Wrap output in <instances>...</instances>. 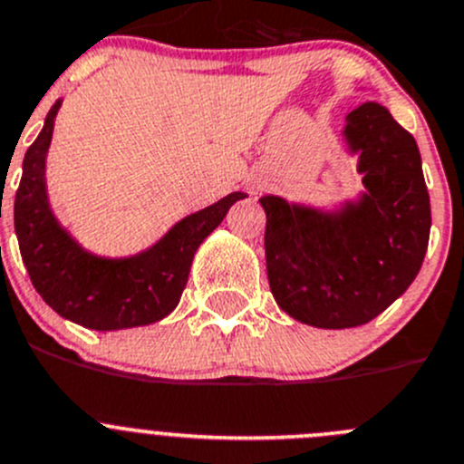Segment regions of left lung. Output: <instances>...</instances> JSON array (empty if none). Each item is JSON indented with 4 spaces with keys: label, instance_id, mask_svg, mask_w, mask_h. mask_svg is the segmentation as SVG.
Listing matches in <instances>:
<instances>
[{
    "label": "left lung",
    "instance_id": "left-lung-1",
    "mask_svg": "<svg viewBox=\"0 0 464 464\" xmlns=\"http://www.w3.org/2000/svg\"><path fill=\"white\" fill-rule=\"evenodd\" d=\"M363 188L339 212L263 197L266 266L276 304L304 324L345 330L369 323L408 291L430 236V197L412 134L378 102L348 114Z\"/></svg>",
    "mask_w": 464,
    "mask_h": 464
}]
</instances>
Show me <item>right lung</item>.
Returning a JSON list of instances; mask_svg holds the SVG:
<instances>
[{"label": "right lung", "mask_w": 464, "mask_h": 464, "mask_svg": "<svg viewBox=\"0 0 464 464\" xmlns=\"http://www.w3.org/2000/svg\"><path fill=\"white\" fill-rule=\"evenodd\" d=\"M54 102L41 134L24 153L13 219L24 267L38 295L66 320L98 332L162 320L179 304L198 245L246 194L233 192L180 219L149 252L101 258L84 252L54 219L45 192V155L52 141Z\"/></svg>", "instance_id": "add662e5"}]
</instances>
